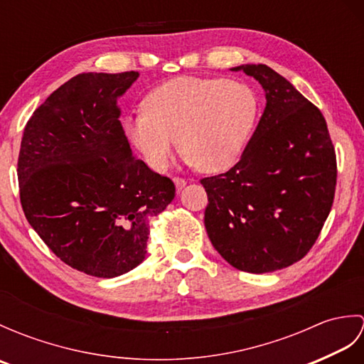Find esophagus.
Listing matches in <instances>:
<instances>
[{"instance_id": "esophagus-1", "label": "esophagus", "mask_w": 364, "mask_h": 364, "mask_svg": "<svg viewBox=\"0 0 364 364\" xmlns=\"http://www.w3.org/2000/svg\"><path fill=\"white\" fill-rule=\"evenodd\" d=\"M173 183H175V188H176L178 192H180L184 186H186V180H184V178H181V176H173Z\"/></svg>"}]
</instances>
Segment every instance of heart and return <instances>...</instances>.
<instances>
[{"mask_svg":"<svg viewBox=\"0 0 364 364\" xmlns=\"http://www.w3.org/2000/svg\"><path fill=\"white\" fill-rule=\"evenodd\" d=\"M144 112L122 120L129 144L154 170H164L180 137L186 161L206 173L225 172L242 156L261 112L250 84L181 76L154 87Z\"/></svg>","mask_w":364,"mask_h":364,"instance_id":"1","label":"heart"}]
</instances>
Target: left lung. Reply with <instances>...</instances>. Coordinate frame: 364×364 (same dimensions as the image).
Listing matches in <instances>:
<instances>
[{
  "instance_id": "obj_1",
  "label": "left lung",
  "mask_w": 364,
  "mask_h": 364,
  "mask_svg": "<svg viewBox=\"0 0 364 364\" xmlns=\"http://www.w3.org/2000/svg\"><path fill=\"white\" fill-rule=\"evenodd\" d=\"M253 76L266 109L241 159L202 178L205 227L214 249L250 274L288 267L310 252L333 205L336 153L322 112L264 64L231 68Z\"/></svg>"
}]
</instances>
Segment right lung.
<instances>
[{
    "instance_id": "add662e5",
    "label": "right lung",
    "mask_w": 364,
    "mask_h": 364,
    "mask_svg": "<svg viewBox=\"0 0 364 364\" xmlns=\"http://www.w3.org/2000/svg\"><path fill=\"white\" fill-rule=\"evenodd\" d=\"M139 72L81 73L34 111L18 154L29 225L65 264L112 278L141 264L149 222L175 184L137 159L122 131L119 97Z\"/></svg>"
}]
</instances>
